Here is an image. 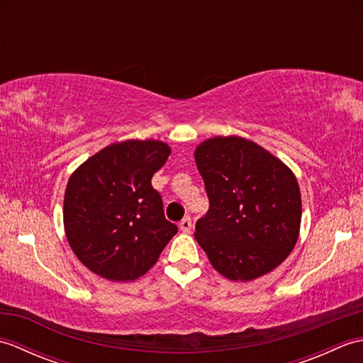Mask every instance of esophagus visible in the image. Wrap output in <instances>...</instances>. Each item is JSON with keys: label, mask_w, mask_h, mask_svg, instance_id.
<instances>
[{"label": "esophagus", "mask_w": 363, "mask_h": 363, "mask_svg": "<svg viewBox=\"0 0 363 363\" xmlns=\"http://www.w3.org/2000/svg\"><path fill=\"white\" fill-rule=\"evenodd\" d=\"M179 228H181L182 233L189 234L190 230H191V220H190L189 217H187V218H184V220L179 223Z\"/></svg>", "instance_id": "1"}]
</instances>
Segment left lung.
<instances>
[{"label": "left lung", "mask_w": 363, "mask_h": 363, "mask_svg": "<svg viewBox=\"0 0 363 363\" xmlns=\"http://www.w3.org/2000/svg\"><path fill=\"white\" fill-rule=\"evenodd\" d=\"M195 162L209 196L195 238L211 265L235 282L273 272L299 237L296 176L281 159L238 135L207 138L196 146Z\"/></svg>", "instance_id": "left-lung-1"}]
</instances>
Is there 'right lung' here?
Here are the masks:
<instances>
[{
    "instance_id": "add662e5",
    "label": "right lung",
    "mask_w": 363,
    "mask_h": 363,
    "mask_svg": "<svg viewBox=\"0 0 363 363\" xmlns=\"http://www.w3.org/2000/svg\"><path fill=\"white\" fill-rule=\"evenodd\" d=\"M169 152L160 140L117 142L72 173L64 229L76 257L91 273L115 282L135 281L148 273L177 233L151 186Z\"/></svg>"
}]
</instances>
